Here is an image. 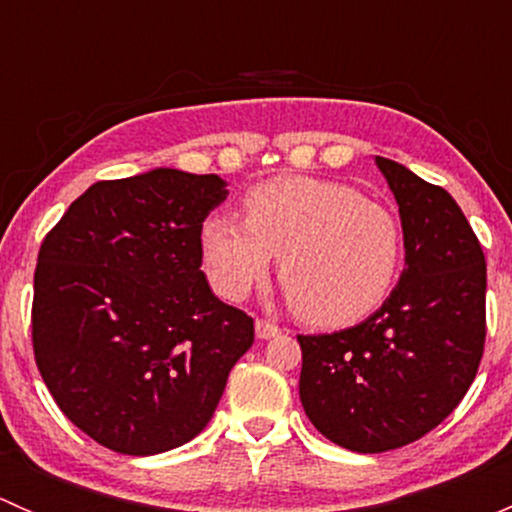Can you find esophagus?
<instances>
[{
    "label": "esophagus",
    "mask_w": 512,
    "mask_h": 512,
    "mask_svg": "<svg viewBox=\"0 0 512 512\" xmlns=\"http://www.w3.org/2000/svg\"><path fill=\"white\" fill-rule=\"evenodd\" d=\"M255 332H257V339H272V337H277V334H280L282 329L277 327V324L267 322V319H257V322H255Z\"/></svg>",
    "instance_id": "esophagus-1"
}]
</instances>
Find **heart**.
Here are the masks:
<instances>
[{"label":"heart","instance_id":"1","mask_svg":"<svg viewBox=\"0 0 512 512\" xmlns=\"http://www.w3.org/2000/svg\"><path fill=\"white\" fill-rule=\"evenodd\" d=\"M242 210L245 220L215 213L200 225L208 280L230 302L265 280L272 255L294 312L319 327L359 322L399 280V218L354 185L285 175L255 185Z\"/></svg>","mask_w":512,"mask_h":512}]
</instances>
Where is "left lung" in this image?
<instances>
[{
  "label": "left lung",
  "mask_w": 512,
  "mask_h": 512,
  "mask_svg": "<svg viewBox=\"0 0 512 512\" xmlns=\"http://www.w3.org/2000/svg\"><path fill=\"white\" fill-rule=\"evenodd\" d=\"M404 227L406 267L356 327L299 334V399L322 436L356 453L414 443L466 396L485 344V255L456 200L376 156Z\"/></svg>",
  "instance_id": "1"
}]
</instances>
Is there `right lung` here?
Masks as SVG:
<instances>
[{"instance_id":"add662e5","label":"right lung","mask_w":512,"mask_h":512,"mask_svg":"<svg viewBox=\"0 0 512 512\" xmlns=\"http://www.w3.org/2000/svg\"><path fill=\"white\" fill-rule=\"evenodd\" d=\"M225 185L175 168L101 180L41 242L36 366L64 416L111 451L153 456L198 436L255 342L252 317L200 270V225Z\"/></svg>"}]
</instances>
